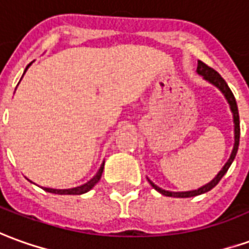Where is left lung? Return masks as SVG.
<instances>
[{
  "instance_id": "1",
  "label": "left lung",
  "mask_w": 249,
  "mask_h": 249,
  "mask_svg": "<svg viewBox=\"0 0 249 249\" xmlns=\"http://www.w3.org/2000/svg\"><path fill=\"white\" fill-rule=\"evenodd\" d=\"M197 72L199 75L203 76V79H206L208 82H210L212 85H214L215 88H218L221 90V93L225 95V98H227L228 104H229V107H231V110L233 113V123H234V145L233 149H232V154H231V158L228 159V161L225 163V166L222 167V170L220 173L217 174V177H215L213 180H210L208 185L202 186V187H199L198 190H191V191H178V193H174V191H167L163 190L160 187H158V186L152 183L151 180L148 179V182L151 183V186L154 187L155 190L159 191L160 194L163 196H166V197H177V198H189V197H196V196H199V194H203V193H208L210 191L213 187H214L221 178L225 175V173L228 171V168L231 167L232 164V161L236 158V154H237V149H239V142H240V120H239V109H237V104H236V100H234V95L233 93L231 91V89L227 85V82L222 79V76L217 72L215 70H213L212 67H209L208 64H205L201 60H198V67H197Z\"/></svg>"
}]
</instances>
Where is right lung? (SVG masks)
Segmentation results:
<instances>
[{
  "label": "right lung",
  "mask_w": 249,
  "mask_h": 249,
  "mask_svg": "<svg viewBox=\"0 0 249 249\" xmlns=\"http://www.w3.org/2000/svg\"><path fill=\"white\" fill-rule=\"evenodd\" d=\"M31 64H28L25 71L28 70V67H29ZM24 71V72H25ZM104 164L105 163H102L100 167V170H98V173L95 174L93 178L89 180L88 183H85L82 186H78V187H72V189H63V190H58V189H50V187H44V190L48 191V193H52V194H60V196H79V194H83V193H88L89 190H91L93 187L95 186V183H98V180L101 179V175H102V171H104Z\"/></svg>",
  "instance_id": "right-lung-1"
}]
</instances>
